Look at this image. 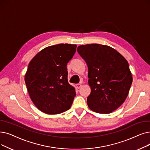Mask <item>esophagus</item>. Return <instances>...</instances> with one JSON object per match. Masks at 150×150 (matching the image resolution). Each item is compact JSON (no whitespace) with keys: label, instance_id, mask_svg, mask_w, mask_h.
I'll return each instance as SVG.
<instances>
[{"label":"esophagus","instance_id":"esophagus-1","mask_svg":"<svg viewBox=\"0 0 150 150\" xmlns=\"http://www.w3.org/2000/svg\"><path fill=\"white\" fill-rule=\"evenodd\" d=\"M76 88H77L78 89H80V88H81V84L79 83V84H76Z\"/></svg>","mask_w":150,"mask_h":150}]
</instances>
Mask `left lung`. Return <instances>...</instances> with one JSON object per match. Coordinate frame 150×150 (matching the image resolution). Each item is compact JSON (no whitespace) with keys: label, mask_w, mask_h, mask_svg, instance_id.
<instances>
[{"label":"left lung","mask_w":150,"mask_h":150,"mask_svg":"<svg viewBox=\"0 0 150 150\" xmlns=\"http://www.w3.org/2000/svg\"><path fill=\"white\" fill-rule=\"evenodd\" d=\"M77 51L88 68L91 94L87 98L93 111L107 114L119 108L125 101L132 83L127 60L107 45H80Z\"/></svg>","instance_id":"8db88e82"}]
</instances>
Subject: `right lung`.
I'll use <instances>...</instances> for the list:
<instances>
[{"instance_id": "right-lung-1", "label": "right lung", "mask_w": 150, "mask_h": 150, "mask_svg": "<svg viewBox=\"0 0 150 150\" xmlns=\"http://www.w3.org/2000/svg\"><path fill=\"white\" fill-rule=\"evenodd\" d=\"M76 45L58 44L43 49L29 62L25 83L34 105L43 113L59 114L68 110L76 95L68 82L67 65Z\"/></svg>"}]
</instances>
